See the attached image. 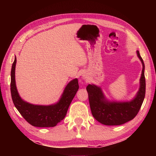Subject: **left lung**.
Segmentation results:
<instances>
[{"mask_svg": "<svg viewBox=\"0 0 156 156\" xmlns=\"http://www.w3.org/2000/svg\"><path fill=\"white\" fill-rule=\"evenodd\" d=\"M138 58L143 66L140 78V87L135 97L129 102L108 101L101 88L94 84H88L87 90L92 116L96 120L105 125H120L135 118L140 110L145 94V65L139 51Z\"/></svg>", "mask_w": 156, "mask_h": 156, "instance_id": "left-lung-1", "label": "left lung"}]
</instances>
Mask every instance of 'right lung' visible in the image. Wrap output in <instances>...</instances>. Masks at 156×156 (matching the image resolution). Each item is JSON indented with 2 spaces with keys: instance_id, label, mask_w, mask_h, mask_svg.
<instances>
[{
  "instance_id": "1",
  "label": "right lung",
  "mask_w": 156,
  "mask_h": 156,
  "mask_svg": "<svg viewBox=\"0 0 156 156\" xmlns=\"http://www.w3.org/2000/svg\"><path fill=\"white\" fill-rule=\"evenodd\" d=\"M16 62V58L15 57L11 72V92L15 107L23 117L34 127H55L66 117L69 106L79 88L78 79H74L67 84L57 103L48 106L30 104L20 97L16 89L15 83Z\"/></svg>"
}]
</instances>
